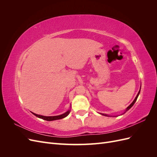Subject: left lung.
<instances>
[{"instance_id": "8db88e82", "label": "left lung", "mask_w": 157, "mask_h": 157, "mask_svg": "<svg viewBox=\"0 0 157 157\" xmlns=\"http://www.w3.org/2000/svg\"><path fill=\"white\" fill-rule=\"evenodd\" d=\"M140 89H141V88H140ZM140 91H139V92H138V94H137V96H136V98H135V99H134V101H133V102L130 104V105H129V106H128L127 108H126V111L124 112V113L127 111H128V110H129V109L133 106V105H134V104L135 103V102L136 101V100H137V97H138V96H139V94H140ZM101 115H105V116H107V115H104V114H101Z\"/></svg>"}]
</instances>
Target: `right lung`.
I'll list each match as a JSON object with an SVG mask.
<instances>
[{"label": "right lung", "instance_id": "right-lung-1", "mask_svg": "<svg viewBox=\"0 0 157 157\" xmlns=\"http://www.w3.org/2000/svg\"><path fill=\"white\" fill-rule=\"evenodd\" d=\"M70 110L67 111L66 113L62 114L61 115H58V116H52V117H45V116H42V115H36L35 113H32L33 115H35L36 117H39L40 118H42V119H44L45 121H55V120H59V119H61V118H63L65 117H67L69 113H70Z\"/></svg>", "mask_w": 157, "mask_h": 157}]
</instances>
